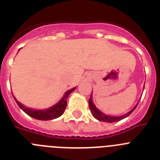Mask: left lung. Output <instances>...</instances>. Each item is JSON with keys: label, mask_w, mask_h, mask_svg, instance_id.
Wrapping results in <instances>:
<instances>
[{"label": "left lung", "mask_w": 160, "mask_h": 160, "mask_svg": "<svg viewBox=\"0 0 160 160\" xmlns=\"http://www.w3.org/2000/svg\"><path fill=\"white\" fill-rule=\"evenodd\" d=\"M137 105L135 106L134 108L130 111L129 112L127 113L124 115H121V116L118 117H114V116H110V115H107L104 113H102V111H100L97 107H95L94 103H93L92 101V92H91V95H90V99H89V107H90V110L92 113L93 116L96 118V119L99 120L101 122H118V121H120V120L123 119V118H127L128 116H129L130 114L135 111V109L136 108Z\"/></svg>", "instance_id": "1"}]
</instances>
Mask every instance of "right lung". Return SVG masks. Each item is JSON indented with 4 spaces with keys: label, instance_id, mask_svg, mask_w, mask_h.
<instances>
[{
    "label": "right lung",
    "instance_id": "1",
    "mask_svg": "<svg viewBox=\"0 0 160 160\" xmlns=\"http://www.w3.org/2000/svg\"><path fill=\"white\" fill-rule=\"evenodd\" d=\"M74 90H75V87L67 90L65 93L64 95H63L62 98L57 104H55L53 107H49L48 109H45V110H34V109L26 107L23 104L19 102L15 98H13L16 102L18 103V105L19 106L20 108L22 109L24 112L26 113L28 115L32 117V118H36V119L38 120H52L58 118L64 113L65 110L66 108V105H67L66 99H67L68 96L70 95V93L73 92Z\"/></svg>",
    "mask_w": 160,
    "mask_h": 160
}]
</instances>
